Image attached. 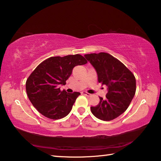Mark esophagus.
I'll use <instances>...</instances> for the list:
<instances>
[{"label":"esophagus","instance_id":"obj_1","mask_svg":"<svg viewBox=\"0 0 161 161\" xmlns=\"http://www.w3.org/2000/svg\"><path fill=\"white\" fill-rule=\"evenodd\" d=\"M82 94L84 95H85V96H86V97H91L92 96V94H90L89 93H88V92H83Z\"/></svg>","mask_w":161,"mask_h":161}]
</instances>
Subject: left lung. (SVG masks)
Returning a JSON list of instances; mask_svg holds the SVG:
<instances>
[{"instance_id": "1", "label": "left lung", "mask_w": 161, "mask_h": 161, "mask_svg": "<svg viewBox=\"0 0 161 161\" xmlns=\"http://www.w3.org/2000/svg\"><path fill=\"white\" fill-rule=\"evenodd\" d=\"M97 71L99 83L108 86L105 99L91 107L92 113L102 121H111L123 114L129 107L136 89L134 75L125 65L107 53L84 55Z\"/></svg>"}]
</instances>
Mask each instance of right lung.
I'll use <instances>...</instances> for the list:
<instances>
[{
  "mask_svg": "<svg viewBox=\"0 0 161 161\" xmlns=\"http://www.w3.org/2000/svg\"><path fill=\"white\" fill-rule=\"evenodd\" d=\"M87 63L81 54L51 57L42 62L27 79L26 92L35 108L50 119H60L69 114L80 92L68 94L60 90L77 65Z\"/></svg>",
  "mask_w": 161,
  "mask_h": 161,
  "instance_id": "right-lung-1",
  "label": "right lung"
}]
</instances>
